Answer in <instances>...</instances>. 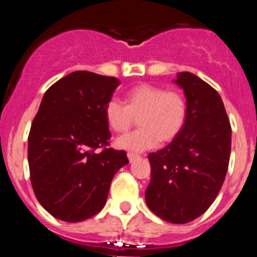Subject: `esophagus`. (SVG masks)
Instances as JSON below:
<instances>
[{"instance_id":"obj_1","label":"esophagus","mask_w":257,"mask_h":257,"mask_svg":"<svg viewBox=\"0 0 257 257\" xmlns=\"http://www.w3.org/2000/svg\"><path fill=\"white\" fill-rule=\"evenodd\" d=\"M127 157H128V161H130V162H133V161L136 160V158H139V156L135 153H127Z\"/></svg>"}]
</instances>
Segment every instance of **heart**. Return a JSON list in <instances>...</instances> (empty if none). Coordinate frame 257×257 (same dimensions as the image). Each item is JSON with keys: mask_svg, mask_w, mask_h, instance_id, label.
Wrapping results in <instances>:
<instances>
[{"mask_svg": "<svg viewBox=\"0 0 257 257\" xmlns=\"http://www.w3.org/2000/svg\"><path fill=\"white\" fill-rule=\"evenodd\" d=\"M188 115V101L180 91L142 83L126 92L124 105L112 99L104 106L108 126L124 134L139 118L140 130L118 139V148L131 152L152 149L160 142L170 143L181 133Z\"/></svg>", "mask_w": 257, "mask_h": 257, "instance_id": "b5f03b06", "label": "heart"}]
</instances>
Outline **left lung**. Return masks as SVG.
Wrapping results in <instances>:
<instances>
[{
	"instance_id": "8db88e82",
	"label": "left lung",
	"mask_w": 257,
	"mask_h": 257,
	"mask_svg": "<svg viewBox=\"0 0 257 257\" xmlns=\"http://www.w3.org/2000/svg\"><path fill=\"white\" fill-rule=\"evenodd\" d=\"M188 115L183 130L166 148L149 153L152 175L145 202L157 216L185 224L208 210L228 171L231 127L219 92L203 79L181 72Z\"/></svg>"
}]
</instances>
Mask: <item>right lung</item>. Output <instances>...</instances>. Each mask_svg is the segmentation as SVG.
<instances>
[{
    "label": "right lung",
    "mask_w": 257,
    "mask_h": 257,
    "mask_svg": "<svg viewBox=\"0 0 257 257\" xmlns=\"http://www.w3.org/2000/svg\"><path fill=\"white\" fill-rule=\"evenodd\" d=\"M115 77L77 70L45 92L28 136V163L36 198L67 222L90 219L104 207L123 151L109 148L104 106L119 86ZM103 148L101 152L96 149Z\"/></svg>",
    "instance_id": "right-lung-1"
}]
</instances>
